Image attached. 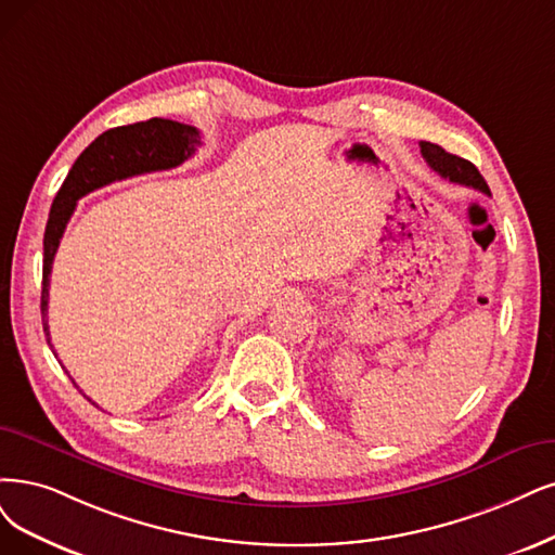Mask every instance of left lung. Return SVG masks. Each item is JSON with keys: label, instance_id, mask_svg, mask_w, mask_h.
Returning a JSON list of instances; mask_svg holds the SVG:
<instances>
[{"label": "left lung", "instance_id": "obj_1", "mask_svg": "<svg viewBox=\"0 0 555 555\" xmlns=\"http://www.w3.org/2000/svg\"><path fill=\"white\" fill-rule=\"evenodd\" d=\"M421 155L429 164V169H435L441 178H448L450 182L466 184V188H474L478 192L489 194V188L480 171L464 157H457L453 153H446L437 143L421 141Z\"/></svg>", "mask_w": 555, "mask_h": 555}]
</instances>
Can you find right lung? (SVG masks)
<instances>
[{"label": "right lung", "instance_id": "1", "mask_svg": "<svg viewBox=\"0 0 555 555\" xmlns=\"http://www.w3.org/2000/svg\"><path fill=\"white\" fill-rule=\"evenodd\" d=\"M196 146H201V132L196 128L169 118H151L134 122V126H120L102 132L91 146L75 159L73 169L68 171L64 184H61V190L54 196L43 237V291H40V315H43V332L48 336V297L52 262L77 201L98 188H105V184L114 180L173 169L184 159H190ZM87 400L93 402L91 398Z\"/></svg>", "mask_w": 555, "mask_h": 555}]
</instances>
